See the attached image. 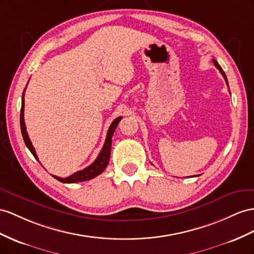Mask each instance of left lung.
<instances>
[{
  "label": "left lung",
  "mask_w": 254,
  "mask_h": 254,
  "mask_svg": "<svg viewBox=\"0 0 254 254\" xmlns=\"http://www.w3.org/2000/svg\"><path fill=\"white\" fill-rule=\"evenodd\" d=\"M212 62H213V64L214 65H216V67L220 70V73L221 74H222V76H223V78H224V80H225V82H226V84H227V86H229V82H227V78H226V75H225V73H224V71H223V69H222V67H221L220 66V65H219V63L216 61V60H214V59H212Z\"/></svg>",
  "instance_id": "obj_1"
}]
</instances>
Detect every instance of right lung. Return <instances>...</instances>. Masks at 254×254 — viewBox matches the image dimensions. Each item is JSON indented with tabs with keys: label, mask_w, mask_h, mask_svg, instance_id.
I'll use <instances>...</instances> for the list:
<instances>
[{
	"label": "right lung",
	"mask_w": 254,
	"mask_h": 254,
	"mask_svg": "<svg viewBox=\"0 0 254 254\" xmlns=\"http://www.w3.org/2000/svg\"><path fill=\"white\" fill-rule=\"evenodd\" d=\"M24 91H25V89L23 90V93H22L21 112H20L21 133H22V137H23L25 145H27V147L29 148V150L31 151V153L34 155V158L38 161V158H37L36 152H35V149H34L33 145H32V142L29 138L28 132H27V128H25L24 117H23L24 116L23 115V112H24ZM121 119H122V117H118V118L115 119L112 125H110V127L108 128V132H107L105 144H104L100 154L97 155L96 160L93 162L92 164L89 165L86 168H83L82 171L74 173L73 175H70V176H68L66 178H61V177H58V176H53V177L56 178L57 180H59L60 183H63V184H75V183H80V181H87V180H90V179H93L96 176H99L100 174H102L104 171H105V168L108 165L109 158H110V149H112V137H113V134L115 132L116 127H118ZM38 162H40V161H38Z\"/></svg>",
	"instance_id": "1"
}]
</instances>
